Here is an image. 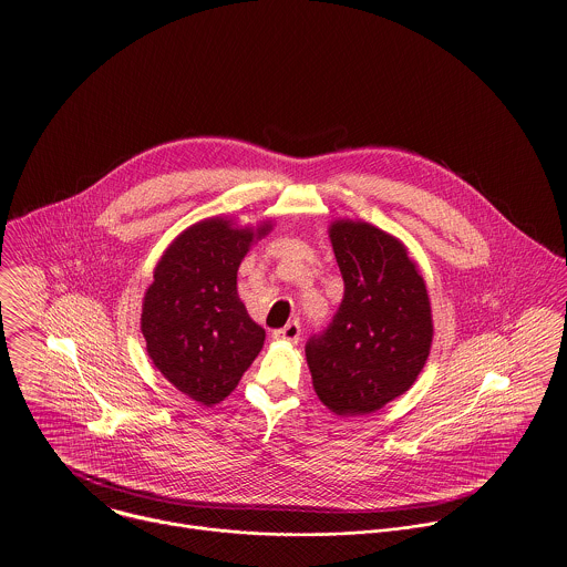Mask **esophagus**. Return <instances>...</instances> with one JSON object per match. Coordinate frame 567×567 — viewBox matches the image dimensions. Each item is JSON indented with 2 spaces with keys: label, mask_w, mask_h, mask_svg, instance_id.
<instances>
[{
  "label": "esophagus",
  "mask_w": 567,
  "mask_h": 567,
  "mask_svg": "<svg viewBox=\"0 0 567 567\" xmlns=\"http://www.w3.org/2000/svg\"><path fill=\"white\" fill-rule=\"evenodd\" d=\"M300 323L298 321H289L285 328H280V330H276L274 332V339H278V341H287V343H298L300 341Z\"/></svg>",
  "instance_id": "esophagus-1"
}]
</instances>
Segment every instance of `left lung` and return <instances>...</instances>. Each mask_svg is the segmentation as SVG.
<instances>
[{"mask_svg": "<svg viewBox=\"0 0 567 567\" xmlns=\"http://www.w3.org/2000/svg\"><path fill=\"white\" fill-rule=\"evenodd\" d=\"M328 237L343 278L330 328L307 346L317 398L334 415H368L406 393L433 346L424 276L409 248L361 219H334Z\"/></svg>", "mask_w": 567, "mask_h": 567, "instance_id": "1", "label": "left lung"}]
</instances>
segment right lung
<instances>
[{
  "label": "right lung",
  "mask_w": 567,
  "mask_h": 567,
  "mask_svg": "<svg viewBox=\"0 0 567 567\" xmlns=\"http://www.w3.org/2000/svg\"><path fill=\"white\" fill-rule=\"evenodd\" d=\"M271 219L241 226L213 215L161 254L145 289L141 332L152 365L202 406L226 400L258 357L265 330L246 311L237 271Z\"/></svg>",
  "instance_id": "add662e5"
}]
</instances>
